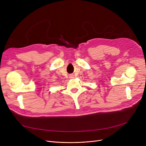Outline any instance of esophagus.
Listing matches in <instances>:
<instances>
[{
  "mask_svg": "<svg viewBox=\"0 0 146 146\" xmlns=\"http://www.w3.org/2000/svg\"><path fill=\"white\" fill-rule=\"evenodd\" d=\"M70 78H73V75H72V76H70Z\"/></svg>",
  "mask_w": 146,
  "mask_h": 146,
  "instance_id": "esophagus-1",
  "label": "esophagus"
}]
</instances>
